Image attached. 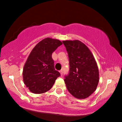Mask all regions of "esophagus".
<instances>
[{"instance_id": "34e87169", "label": "esophagus", "mask_w": 122, "mask_h": 122, "mask_svg": "<svg viewBox=\"0 0 122 122\" xmlns=\"http://www.w3.org/2000/svg\"><path fill=\"white\" fill-rule=\"evenodd\" d=\"M60 74H61V76H62V75H63V71H62V70H61V71H60Z\"/></svg>"}]
</instances>
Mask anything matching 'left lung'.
<instances>
[{
    "instance_id": "8db88e82",
    "label": "left lung",
    "mask_w": 122,
    "mask_h": 122,
    "mask_svg": "<svg viewBox=\"0 0 122 122\" xmlns=\"http://www.w3.org/2000/svg\"><path fill=\"white\" fill-rule=\"evenodd\" d=\"M68 54L69 73L64 81L74 97L84 99L95 91L99 81V69L93 54L79 40L63 41Z\"/></svg>"
}]
</instances>
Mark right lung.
I'll return each instance as SVG.
<instances>
[{
    "instance_id": "1",
    "label": "right lung",
    "mask_w": 122,
    "mask_h": 122,
    "mask_svg": "<svg viewBox=\"0 0 122 122\" xmlns=\"http://www.w3.org/2000/svg\"><path fill=\"white\" fill-rule=\"evenodd\" d=\"M62 43L46 38L38 43L29 54L23 69V79L30 92L40 94L51 89L59 72L54 69L52 53Z\"/></svg>"
}]
</instances>
